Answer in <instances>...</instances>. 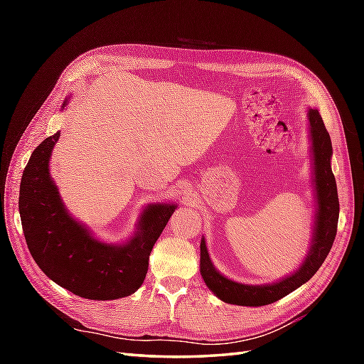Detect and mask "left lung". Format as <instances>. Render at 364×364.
<instances>
[{"label": "left lung", "instance_id": "left-lung-1", "mask_svg": "<svg viewBox=\"0 0 364 364\" xmlns=\"http://www.w3.org/2000/svg\"><path fill=\"white\" fill-rule=\"evenodd\" d=\"M308 119H310L316 198H318V214H316L311 250L297 272L283 278L282 282L264 286H249L228 280V278L220 275L214 269L206 250L205 239H202V244H200V272H202L208 288L227 304L242 306H262L274 304V301L288 296L289 292L310 280L318 272L322 262L326 261L331 245H333L338 230L339 200L335 175L330 167V158L333 153L331 151V141L318 109L308 111Z\"/></svg>", "mask_w": 364, "mask_h": 364}]
</instances>
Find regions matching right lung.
Masks as SVG:
<instances>
[{
	"label": "right lung",
	"mask_w": 364,
	"mask_h": 364,
	"mask_svg": "<svg viewBox=\"0 0 364 364\" xmlns=\"http://www.w3.org/2000/svg\"><path fill=\"white\" fill-rule=\"evenodd\" d=\"M59 134L37 145L21 176L18 210L28 249L46 277L76 296L127 297L144 283L153 245L176 206H146L137 235L127 244L100 242L67 213L50 178L48 162Z\"/></svg>",
	"instance_id": "1"
}]
</instances>
